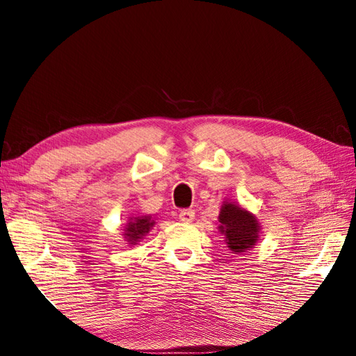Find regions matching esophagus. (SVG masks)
I'll use <instances>...</instances> for the list:
<instances>
[{
	"label": "esophagus",
	"mask_w": 356,
	"mask_h": 356,
	"mask_svg": "<svg viewBox=\"0 0 356 356\" xmlns=\"http://www.w3.org/2000/svg\"><path fill=\"white\" fill-rule=\"evenodd\" d=\"M194 217H195V213H194V209H182L179 213V218L182 222H186V223H191L193 220H194Z\"/></svg>",
	"instance_id": "34e87169"
}]
</instances>
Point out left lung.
<instances>
[{
	"mask_svg": "<svg viewBox=\"0 0 356 356\" xmlns=\"http://www.w3.org/2000/svg\"><path fill=\"white\" fill-rule=\"evenodd\" d=\"M220 231L232 252H245L259 240L260 226L255 217L234 203H223L218 214Z\"/></svg>",
	"mask_w": 356,
	"mask_h": 356,
	"instance_id": "obj_1",
	"label": "left lung"
}]
</instances>
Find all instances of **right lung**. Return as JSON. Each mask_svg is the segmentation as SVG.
<instances>
[{"label": "right lung", "instance_id": "right-lung-1", "mask_svg": "<svg viewBox=\"0 0 356 356\" xmlns=\"http://www.w3.org/2000/svg\"><path fill=\"white\" fill-rule=\"evenodd\" d=\"M154 225V222L151 220L149 217H138L134 218V222H130L125 228V238L130 241V245H134L136 241H139L145 234L151 229V226Z\"/></svg>", "mask_w": 356, "mask_h": 356}]
</instances>
